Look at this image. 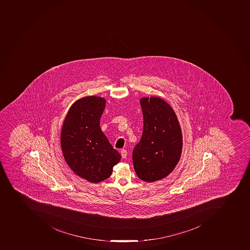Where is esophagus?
<instances>
[{
	"label": "esophagus",
	"mask_w": 250,
	"mask_h": 250,
	"mask_svg": "<svg viewBox=\"0 0 250 250\" xmlns=\"http://www.w3.org/2000/svg\"><path fill=\"white\" fill-rule=\"evenodd\" d=\"M121 156H122L123 158H126V155H127V151H126V149H121Z\"/></svg>",
	"instance_id": "1"
}]
</instances>
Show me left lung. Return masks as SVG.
<instances>
[{"label": "left lung", "mask_w": 250, "mask_h": 250, "mask_svg": "<svg viewBox=\"0 0 250 250\" xmlns=\"http://www.w3.org/2000/svg\"><path fill=\"white\" fill-rule=\"evenodd\" d=\"M143 132L133 150L134 170L141 180L154 182L172 172L182 151L181 126L170 105L159 97L140 101Z\"/></svg>", "instance_id": "1"}]
</instances>
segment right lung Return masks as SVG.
<instances>
[{
    "label": "right lung",
    "instance_id": "add662e5",
    "mask_svg": "<svg viewBox=\"0 0 250 250\" xmlns=\"http://www.w3.org/2000/svg\"><path fill=\"white\" fill-rule=\"evenodd\" d=\"M105 104L104 99L94 96L78 100L68 111L62 129L65 162L76 174L91 183L108 178L121 159L100 126Z\"/></svg>",
    "mask_w": 250,
    "mask_h": 250
}]
</instances>
